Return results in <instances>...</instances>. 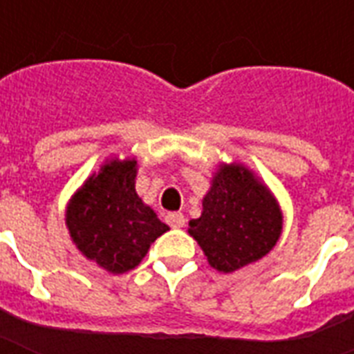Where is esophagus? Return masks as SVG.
I'll return each mask as SVG.
<instances>
[{
    "mask_svg": "<svg viewBox=\"0 0 354 354\" xmlns=\"http://www.w3.org/2000/svg\"><path fill=\"white\" fill-rule=\"evenodd\" d=\"M165 221L171 227H183V226H185V216H183L182 213H176V211H172V213H167Z\"/></svg>",
    "mask_w": 354,
    "mask_h": 354,
    "instance_id": "obj_1",
    "label": "esophagus"
}]
</instances>
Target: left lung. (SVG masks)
Segmentation results:
<instances>
[{"instance_id":"8db88e82","label":"left lung","mask_w":354,"mask_h":354,"mask_svg":"<svg viewBox=\"0 0 354 354\" xmlns=\"http://www.w3.org/2000/svg\"><path fill=\"white\" fill-rule=\"evenodd\" d=\"M211 268L232 274L268 255L283 233V211L270 187L242 163H218L202 215L189 222Z\"/></svg>"}]
</instances>
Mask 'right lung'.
Wrapping results in <instances>:
<instances>
[{
  "label": "right lung",
  "mask_w": 354,
  "mask_h": 354,
  "mask_svg": "<svg viewBox=\"0 0 354 354\" xmlns=\"http://www.w3.org/2000/svg\"><path fill=\"white\" fill-rule=\"evenodd\" d=\"M136 158H106L66 205V227L73 244L108 274L136 268L150 244L169 232L136 193Z\"/></svg>",
  "instance_id": "add662e5"
}]
</instances>
